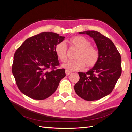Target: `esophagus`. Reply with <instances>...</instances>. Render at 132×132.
Segmentation results:
<instances>
[{
  "label": "esophagus",
  "mask_w": 132,
  "mask_h": 132,
  "mask_svg": "<svg viewBox=\"0 0 132 132\" xmlns=\"http://www.w3.org/2000/svg\"><path fill=\"white\" fill-rule=\"evenodd\" d=\"M71 73V71H69V70H65V73H66V75H69V74H70Z\"/></svg>",
  "instance_id": "34e87169"
}]
</instances>
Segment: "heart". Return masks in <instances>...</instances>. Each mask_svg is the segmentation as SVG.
Instances as JSON below:
<instances>
[{
    "instance_id": "obj_1",
    "label": "heart",
    "mask_w": 132,
    "mask_h": 132,
    "mask_svg": "<svg viewBox=\"0 0 132 132\" xmlns=\"http://www.w3.org/2000/svg\"><path fill=\"white\" fill-rule=\"evenodd\" d=\"M69 42L70 45L79 49L76 55V58L69 61L64 64L63 67L68 70L74 71L83 69L85 66L91 68L94 67L99 58L98 51L94 47L91 46V42L88 39L81 36H76L71 37ZM55 52L58 58L63 62L67 59V47L64 42H61L57 44L55 47Z\"/></svg>"
}]
</instances>
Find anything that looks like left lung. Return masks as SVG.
<instances>
[{
	"label": "left lung",
	"instance_id": "obj_1",
	"mask_svg": "<svg viewBox=\"0 0 132 132\" xmlns=\"http://www.w3.org/2000/svg\"><path fill=\"white\" fill-rule=\"evenodd\" d=\"M93 38L97 46L99 58L94 67L86 73L79 72L80 79L74 85L79 96L94 101L109 95L122 73L121 57L110 39L96 31L79 32Z\"/></svg>",
	"mask_w": 132,
	"mask_h": 132
}]
</instances>
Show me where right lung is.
Listing matches in <instances>:
<instances>
[{"label":"right lung","instance_id":"1","mask_svg":"<svg viewBox=\"0 0 132 132\" xmlns=\"http://www.w3.org/2000/svg\"><path fill=\"white\" fill-rule=\"evenodd\" d=\"M64 39L58 34L44 32L27 38L15 52L12 72L22 93L40 100L56 91L66 75L64 69H55L59 63L55 47Z\"/></svg>","mask_w":132,"mask_h":132}]
</instances>
